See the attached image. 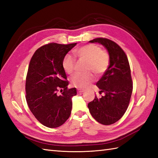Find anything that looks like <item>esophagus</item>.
<instances>
[{
	"instance_id": "esophagus-1",
	"label": "esophagus",
	"mask_w": 158,
	"mask_h": 158,
	"mask_svg": "<svg viewBox=\"0 0 158 158\" xmlns=\"http://www.w3.org/2000/svg\"><path fill=\"white\" fill-rule=\"evenodd\" d=\"M84 92V89H77V92L78 93H82V92Z\"/></svg>"
}]
</instances>
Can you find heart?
<instances>
[{
	"mask_svg": "<svg viewBox=\"0 0 158 158\" xmlns=\"http://www.w3.org/2000/svg\"><path fill=\"white\" fill-rule=\"evenodd\" d=\"M74 53L80 60L86 61L85 70L89 71L83 73H75L70 78L72 85L77 88H84L94 81L95 76L92 71L98 75H101L108 69L110 63V57L105 50L99 46L89 44L74 50ZM62 68L68 74L74 72L75 60L70 54H66L62 60Z\"/></svg>",
	"mask_w": 158,
	"mask_h": 158,
	"instance_id": "b5f03b06",
	"label": "heart"
}]
</instances>
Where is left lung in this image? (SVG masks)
Returning a JSON list of instances; mask_svg holds the SVG:
<instances>
[{
  "instance_id": "left-lung-1",
  "label": "left lung",
  "mask_w": 158,
  "mask_h": 158,
  "mask_svg": "<svg viewBox=\"0 0 158 158\" xmlns=\"http://www.w3.org/2000/svg\"><path fill=\"white\" fill-rule=\"evenodd\" d=\"M90 43H98L107 49L110 57L108 69L96 85L101 98L96 96L88 103L92 116L103 125H110L122 118L128 107L133 84L127 57L123 50L111 40L96 38Z\"/></svg>"
}]
</instances>
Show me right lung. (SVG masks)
Returning a JSON list of instances; mask_svg holds the SVG:
<instances>
[{"label":"right lung","mask_w":158,"mask_h":158,"mask_svg":"<svg viewBox=\"0 0 158 158\" xmlns=\"http://www.w3.org/2000/svg\"><path fill=\"white\" fill-rule=\"evenodd\" d=\"M77 43H51L39 48L29 64L26 80V98L32 113L46 127H58L69 119L72 97L76 88L68 89L69 81L62 68V60ZM59 89L62 91L58 95Z\"/></svg>","instance_id":"1"}]
</instances>
